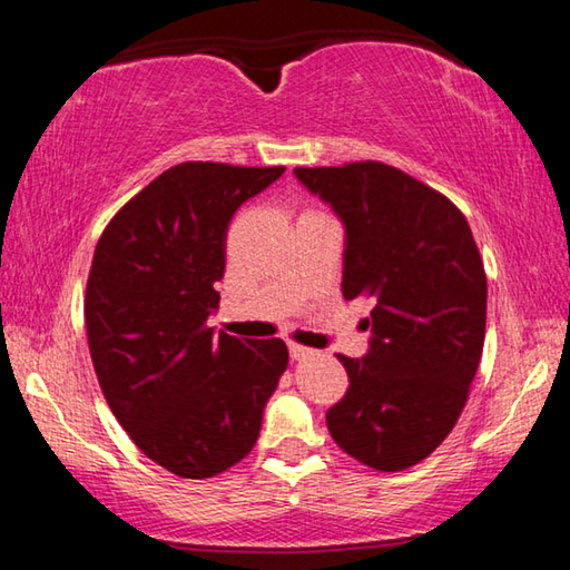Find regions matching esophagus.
<instances>
[{
	"label": "esophagus",
	"mask_w": 570,
	"mask_h": 570,
	"mask_svg": "<svg viewBox=\"0 0 570 570\" xmlns=\"http://www.w3.org/2000/svg\"><path fill=\"white\" fill-rule=\"evenodd\" d=\"M288 354H292V360H304V356H312L314 350H306L302 344H288Z\"/></svg>",
	"instance_id": "34e87169"
}]
</instances>
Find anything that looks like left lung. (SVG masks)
Returning <instances> with one entry per match:
<instances>
[{
    "instance_id": "1",
    "label": "left lung",
    "mask_w": 570,
    "mask_h": 570,
    "mask_svg": "<svg viewBox=\"0 0 570 570\" xmlns=\"http://www.w3.org/2000/svg\"><path fill=\"white\" fill-rule=\"evenodd\" d=\"M294 173L346 226L344 298L372 306L370 352L336 354L350 387L326 428L362 465L407 470L450 435L478 372L488 308L478 244L448 196L387 163Z\"/></svg>"
}]
</instances>
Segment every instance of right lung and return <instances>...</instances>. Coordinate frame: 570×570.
Wrapping results in <instances>:
<instances>
[{
    "label": "right lung",
    "instance_id": "add662e5",
    "mask_svg": "<svg viewBox=\"0 0 570 570\" xmlns=\"http://www.w3.org/2000/svg\"><path fill=\"white\" fill-rule=\"evenodd\" d=\"M282 173L178 163L135 193L95 246L85 326L100 390L142 455L178 478L206 480L244 460L286 370L282 340L206 326L230 218Z\"/></svg>",
    "mask_w": 570,
    "mask_h": 570
}]
</instances>
